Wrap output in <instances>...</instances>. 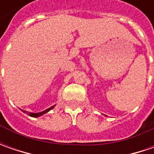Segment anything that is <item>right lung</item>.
<instances>
[{
	"label": "right lung",
	"mask_w": 154,
	"mask_h": 154,
	"mask_svg": "<svg viewBox=\"0 0 154 154\" xmlns=\"http://www.w3.org/2000/svg\"><path fill=\"white\" fill-rule=\"evenodd\" d=\"M55 107V105H53V106H51L50 108H48L47 109H45L44 111H41V112H38V113H33V112H28V111H26V110H22L24 113H26L27 115L30 116H32V117H38V116H43L45 113H47V112H49L51 109H52L53 108Z\"/></svg>",
	"instance_id": "obj_1"
}]
</instances>
